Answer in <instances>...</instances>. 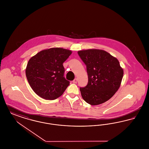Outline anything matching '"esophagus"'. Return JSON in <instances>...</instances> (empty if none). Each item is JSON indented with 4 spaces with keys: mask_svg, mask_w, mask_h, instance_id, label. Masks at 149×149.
Listing matches in <instances>:
<instances>
[{
    "mask_svg": "<svg viewBox=\"0 0 149 149\" xmlns=\"http://www.w3.org/2000/svg\"><path fill=\"white\" fill-rule=\"evenodd\" d=\"M77 82H78V79H77V78H75V79L72 81V83H75V84L77 83Z\"/></svg>",
    "mask_w": 149,
    "mask_h": 149,
    "instance_id": "esophagus-1",
    "label": "esophagus"
}]
</instances>
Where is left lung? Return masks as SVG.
<instances>
[{"instance_id": "1", "label": "left lung", "mask_w": 149, "mask_h": 149, "mask_svg": "<svg viewBox=\"0 0 149 149\" xmlns=\"http://www.w3.org/2000/svg\"><path fill=\"white\" fill-rule=\"evenodd\" d=\"M78 54L86 66L88 76V84L80 88L82 98L92 106L106 102L120 86L123 70L118 60L102 50H81Z\"/></svg>"}]
</instances>
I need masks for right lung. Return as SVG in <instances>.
Masks as SVG:
<instances>
[{
	"label": "right lung",
	"mask_w": 149,
	"mask_h": 149,
	"mask_svg": "<svg viewBox=\"0 0 149 149\" xmlns=\"http://www.w3.org/2000/svg\"><path fill=\"white\" fill-rule=\"evenodd\" d=\"M72 53L63 48L43 50L32 57L27 63L26 75L33 91L40 97L54 100L60 97L70 81L64 77L63 64Z\"/></svg>",
	"instance_id": "1"
}]
</instances>
